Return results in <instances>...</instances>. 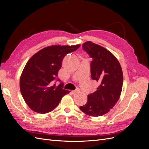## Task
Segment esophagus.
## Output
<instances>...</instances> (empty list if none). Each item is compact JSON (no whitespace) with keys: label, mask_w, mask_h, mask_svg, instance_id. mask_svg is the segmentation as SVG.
Here are the masks:
<instances>
[{"label":"esophagus","mask_w":149,"mask_h":149,"mask_svg":"<svg viewBox=\"0 0 149 149\" xmlns=\"http://www.w3.org/2000/svg\"><path fill=\"white\" fill-rule=\"evenodd\" d=\"M79 91V89H76V90H74V91H72L71 92H72V93H73V94H74V93H78V91Z\"/></svg>","instance_id":"obj_1"}]
</instances>
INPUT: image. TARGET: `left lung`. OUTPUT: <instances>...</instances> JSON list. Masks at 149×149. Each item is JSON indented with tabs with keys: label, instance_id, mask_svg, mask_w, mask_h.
Masks as SVG:
<instances>
[{
	"label": "left lung",
	"instance_id": "left-lung-1",
	"mask_svg": "<svg viewBox=\"0 0 149 149\" xmlns=\"http://www.w3.org/2000/svg\"><path fill=\"white\" fill-rule=\"evenodd\" d=\"M83 48L91 57V76L100 83L96 91L88 95V101L79 109L86 114L98 117L107 113L120 97L123 73L116 56L107 49L92 42L83 44Z\"/></svg>",
	"mask_w": 149,
	"mask_h": 149
}]
</instances>
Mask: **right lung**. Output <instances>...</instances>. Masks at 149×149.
Here are the masks:
<instances>
[{
  "mask_svg": "<svg viewBox=\"0 0 149 149\" xmlns=\"http://www.w3.org/2000/svg\"><path fill=\"white\" fill-rule=\"evenodd\" d=\"M79 47L49 46L36 53L26 63L20 76V89L31 110L41 114L51 112L70 92L63 89V83L58 86H52V83L57 77L63 58ZM57 81H60L59 79Z\"/></svg>",
  "mask_w": 149,
  "mask_h": 149,
  "instance_id": "1",
  "label": "right lung"
}]
</instances>
